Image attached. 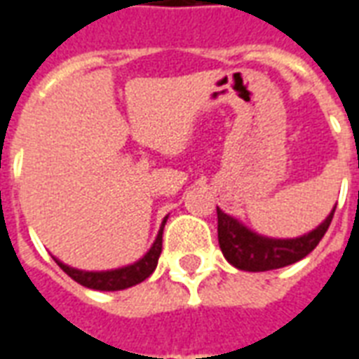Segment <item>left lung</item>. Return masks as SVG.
Here are the masks:
<instances>
[{
	"label": "left lung",
	"mask_w": 359,
	"mask_h": 359,
	"mask_svg": "<svg viewBox=\"0 0 359 359\" xmlns=\"http://www.w3.org/2000/svg\"><path fill=\"white\" fill-rule=\"evenodd\" d=\"M334 208L321 226L297 239H269L256 235L235 218L227 216L226 212L216 208L219 248L227 262L245 271H268V269L285 268L302 260L318 247L319 241L323 239V235L331 226Z\"/></svg>",
	"instance_id": "left-lung-1"
}]
</instances>
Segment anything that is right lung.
Listing matches in <instances>:
<instances>
[{"mask_svg":"<svg viewBox=\"0 0 359 359\" xmlns=\"http://www.w3.org/2000/svg\"><path fill=\"white\" fill-rule=\"evenodd\" d=\"M164 224H166V218L162 222V227L158 235H156V241L153 243V247L149 248V252L141 260H137L132 266H126V268L111 269V271H82V269H74L67 266V264L59 262L55 258V262L59 264V268L67 273L69 277H72L76 283L83 285L88 289L95 290H122L128 289V287H133V285L145 281L151 273L156 268L158 264V256L162 252V229H164Z\"/></svg>","mask_w":359,"mask_h":359,"instance_id":"1","label":"right lung"}]
</instances>
